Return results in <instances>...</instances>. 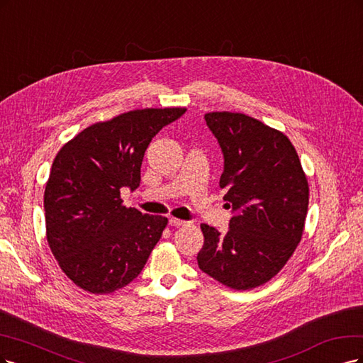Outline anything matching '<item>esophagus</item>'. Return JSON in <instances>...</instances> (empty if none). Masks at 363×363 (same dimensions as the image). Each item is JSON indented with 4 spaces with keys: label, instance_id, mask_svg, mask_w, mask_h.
I'll list each match as a JSON object with an SVG mask.
<instances>
[{
    "label": "esophagus",
    "instance_id": "esophagus-1",
    "mask_svg": "<svg viewBox=\"0 0 363 363\" xmlns=\"http://www.w3.org/2000/svg\"><path fill=\"white\" fill-rule=\"evenodd\" d=\"M169 225L170 226H185V225H189V221H185V220H179V218H169Z\"/></svg>",
    "mask_w": 363,
    "mask_h": 363
}]
</instances>
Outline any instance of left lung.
Masks as SVG:
<instances>
[{
    "label": "left lung",
    "instance_id": "left-lung-1",
    "mask_svg": "<svg viewBox=\"0 0 363 363\" xmlns=\"http://www.w3.org/2000/svg\"><path fill=\"white\" fill-rule=\"evenodd\" d=\"M225 166L220 186L233 216L226 233L201 225L199 268L233 289L274 277L294 253L308 214L309 186L285 134L241 113H206Z\"/></svg>",
    "mask_w": 363,
    "mask_h": 363
}]
</instances>
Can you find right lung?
<instances>
[{
  "label": "right lung",
  "instance_id": "obj_1",
  "mask_svg": "<svg viewBox=\"0 0 363 363\" xmlns=\"http://www.w3.org/2000/svg\"><path fill=\"white\" fill-rule=\"evenodd\" d=\"M184 113H123L86 128L57 154L43 199L46 240L79 288L108 294L142 273L167 218L123 206L121 189H137L152 138Z\"/></svg>",
  "mask_w": 363,
  "mask_h": 363
}]
</instances>
